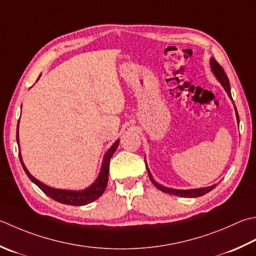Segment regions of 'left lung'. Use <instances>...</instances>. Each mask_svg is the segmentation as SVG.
Returning a JSON list of instances; mask_svg holds the SVG:
<instances>
[{"label": "left lung", "mask_w": 256, "mask_h": 256, "mask_svg": "<svg viewBox=\"0 0 256 256\" xmlns=\"http://www.w3.org/2000/svg\"><path fill=\"white\" fill-rule=\"evenodd\" d=\"M211 68H212V72L214 73L215 76L221 84L223 85V88H225V91H226L228 95L230 98H232V95H231V88H230V82H228V78L226 73L224 72L223 68L218 63V61L215 58H211ZM236 110V108H235ZM236 118H238V122L240 123V118H238V114L236 111ZM148 168V166H146ZM148 176L150 180H151L152 183L156 186L158 190H161L162 192L165 193H168V194H172V195H178V196H182V198H198V196H202V195L208 193L210 191H212V190L216 186V184L212 185V186H208V188H196V190H174V188H165L163 185H160L158 183H156L154 181V178H152V174L150 173L148 168Z\"/></svg>", "instance_id": "obj_1"}]
</instances>
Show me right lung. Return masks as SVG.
Here are the masks:
<instances>
[{
  "instance_id": "add662e5",
  "label": "right lung",
  "mask_w": 256,
  "mask_h": 256,
  "mask_svg": "<svg viewBox=\"0 0 256 256\" xmlns=\"http://www.w3.org/2000/svg\"><path fill=\"white\" fill-rule=\"evenodd\" d=\"M16 141L18 144V133H16ZM118 145V140L112 145L111 148H110L106 154H105L101 172H100L96 181H95L88 188L84 190V191H78V192L66 191V190H56V188H52L50 186H46V185H44L43 183L38 181L36 178H34L32 175L28 173L26 168L24 166V164L22 162L21 154L20 153H18V158H20V161H21L24 171H25V173H26L28 176L30 178V180H31L33 183L36 184L38 186L48 195V196L54 200V201L60 202L62 204L74 205V206H81V205H85V204H88V203L95 201V200L101 196L103 192L105 191V188H106L108 181L110 160H111L114 152L116 151Z\"/></svg>"
}]
</instances>
